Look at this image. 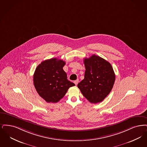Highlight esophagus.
Here are the masks:
<instances>
[{
    "mask_svg": "<svg viewBox=\"0 0 147 147\" xmlns=\"http://www.w3.org/2000/svg\"><path fill=\"white\" fill-rule=\"evenodd\" d=\"M78 80H75V81H74V83L76 84V86L77 85V84H78Z\"/></svg>",
    "mask_w": 147,
    "mask_h": 147,
    "instance_id": "esophagus-1",
    "label": "esophagus"
}]
</instances>
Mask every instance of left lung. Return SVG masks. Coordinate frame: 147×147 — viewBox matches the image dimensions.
Instances as JSON below:
<instances>
[{
    "mask_svg": "<svg viewBox=\"0 0 147 147\" xmlns=\"http://www.w3.org/2000/svg\"><path fill=\"white\" fill-rule=\"evenodd\" d=\"M84 78L77 87L91 103L101 102L110 93L115 82L113 67L108 61L96 55L84 58Z\"/></svg>",
    "mask_w": 147,
    "mask_h": 147,
    "instance_id": "8db88e82",
    "label": "left lung"
}]
</instances>
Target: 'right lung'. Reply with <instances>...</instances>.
<instances>
[{
	"mask_svg": "<svg viewBox=\"0 0 147 147\" xmlns=\"http://www.w3.org/2000/svg\"><path fill=\"white\" fill-rule=\"evenodd\" d=\"M65 62L53 58L42 61L36 67L33 83L39 95L48 102H57L68 89L75 84L67 79L63 70Z\"/></svg>",
	"mask_w": 147,
	"mask_h": 147,
	"instance_id": "1",
	"label": "right lung"
}]
</instances>
